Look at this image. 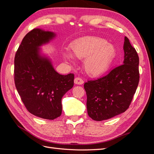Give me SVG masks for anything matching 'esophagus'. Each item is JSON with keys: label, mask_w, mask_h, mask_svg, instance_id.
I'll list each match as a JSON object with an SVG mask.
<instances>
[{"label": "esophagus", "mask_w": 154, "mask_h": 154, "mask_svg": "<svg viewBox=\"0 0 154 154\" xmlns=\"http://www.w3.org/2000/svg\"><path fill=\"white\" fill-rule=\"evenodd\" d=\"M83 82H83V80L80 77H77L74 79V83H75L77 85H82V84H83Z\"/></svg>", "instance_id": "obj_1"}]
</instances>
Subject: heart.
Returning <instances> with one entry per match:
<instances>
[{
  "instance_id": "b5f03b06",
  "label": "heart",
  "mask_w": 154,
  "mask_h": 154,
  "mask_svg": "<svg viewBox=\"0 0 154 154\" xmlns=\"http://www.w3.org/2000/svg\"><path fill=\"white\" fill-rule=\"evenodd\" d=\"M73 54L79 59H86L85 69L91 76H99L110 67L116 54L114 45L105 39L96 36H85L74 42L72 45ZM65 57L72 58L71 53Z\"/></svg>"
}]
</instances>
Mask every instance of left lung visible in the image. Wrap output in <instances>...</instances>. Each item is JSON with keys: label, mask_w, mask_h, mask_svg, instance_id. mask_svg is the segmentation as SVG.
I'll return each mask as SVG.
<instances>
[{"label": "left lung", "mask_w": 154, "mask_h": 154, "mask_svg": "<svg viewBox=\"0 0 154 154\" xmlns=\"http://www.w3.org/2000/svg\"><path fill=\"white\" fill-rule=\"evenodd\" d=\"M123 64L97 80L85 83L88 115L93 120L103 121L128 109L139 81V57L127 36L123 45Z\"/></svg>", "instance_id": "8db88e82"}]
</instances>
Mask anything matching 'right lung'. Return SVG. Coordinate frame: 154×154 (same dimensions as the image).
Returning <instances> with one entry per match:
<instances>
[{
    "mask_svg": "<svg viewBox=\"0 0 154 154\" xmlns=\"http://www.w3.org/2000/svg\"><path fill=\"white\" fill-rule=\"evenodd\" d=\"M55 36L34 29L23 38L15 57L14 79L26 108L37 117L53 120L62 114V98L74 85V74L62 75L51 60L40 54V46Z\"/></svg>",
    "mask_w": 154,
    "mask_h": 154,
    "instance_id": "obj_1",
    "label": "right lung"
}]
</instances>
